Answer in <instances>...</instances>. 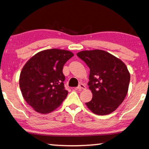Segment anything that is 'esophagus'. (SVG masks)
<instances>
[{
  "label": "esophagus",
  "mask_w": 149,
  "mask_h": 149,
  "mask_svg": "<svg viewBox=\"0 0 149 149\" xmlns=\"http://www.w3.org/2000/svg\"><path fill=\"white\" fill-rule=\"evenodd\" d=\"M85 88H86V87H85V85L84 84H81L79 85V86H78L76 88V89H77V90H81V89H85Z\"/></svg>",
  "instance_id": "obj_1"
}]
</instances>
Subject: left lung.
I'll use <instances>...</instances> for the list:
<instances>
[{
  "instance_id": "8db88e82",
  "label": "left lung",
  "mask_w": 149,
  "mask_h": 149,
  "mask_svg": "<svg viewBox=\"0 0 149 149\" xmlns=\"http://www.w3.org/2000/svg\"><path fill=\"white\" fill-rule=\"evenodd\" d=\"M77 56L90 69L89 89L93 93L88 108L95 114H109L122 104L128 91L130 74L122 60L102 50H84Z\"/></svg>"
}]
</instances>
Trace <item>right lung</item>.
<instances>
[{
	"instance_id": "right-lung-1",
	"label": "right lung",
	"mask_w": 149,
	"mask_h": 149,
	"mask_svg": "<svg viewBox=\"0 0 149 149\" xmlns=\"http://www.w3.org/2000/svg\"><path fill=\"white\" fill-rule=\"evenodd\" d=\"M74 56L65 50H42L31 57L19 76V87L24 99L36 112L48 114L59 107L66 98L63 66Z\"/></svg>"
}]
</instances>
